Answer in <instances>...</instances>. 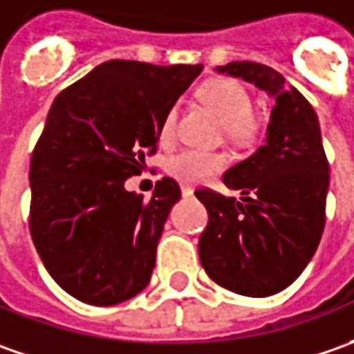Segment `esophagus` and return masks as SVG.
<instances>
[{"label":"esophagus","mask_w":354,"mask_h":354,"mask_svg":"<svg viewBox=\"0 0 354 354\" xmlns=\"http://www.w3.org/2000/svg\"><path fill=\"white\" fill-rule=\"evenodd\" d=\"M182 196H184V198L194 196V188H189V186H182Z\"/></svg>","instance_id":"obj_1"}]
</instances>
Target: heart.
Returning a JSON list of instances; mask_svg holds the SVG:
<instances>
[{"label":"heart","mask_w":354,"mask_h":354,"mask_svg":"<svg viewBox=\"0 0 354 354\" xmlns=\"http://www.w3.org/2000/svg\"><path fill=\"white\" fill-rule=\"evenodd\" d=\"M200 100L212 107L217 117L223 121L227 137L235 140H250L257 133V121L250 117V97L247 90L229 78H215L205 82L200 88ZM176 135V109H170L158 127L160 145H170ZM227 166L223 153L207 151H180L168 158L166 170L172 178L184 184H198L205 178L221 172Z\"/></svg>","instance_id":"1"}]
</instances>
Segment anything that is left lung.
I'll return each mask as SVG.
<instances>
[{
    "label": "left lung",
    "instance_id": "obj_1",
    "mask_svg": "<svg viewBox=\"0 0 354 354\" xmlns=\"http://www.w3.org/2000/svg\"><path fill=\"white\" fill-rule=\"evenodd\" d=\"M215 72L254 84L274 105L264 145L223 174V184L241 189L243 198L196 192L209 214L200 237V261L219 286L266 298L304 272L322 241L329 165L319 119L274 68L245 60Z\"/></svg>",
    "mask_w": 354,
    "mask_h": 354
}]
</instances>
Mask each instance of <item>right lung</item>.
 <instances>
[{"label":"right lung","instance_id":"obj_1","mask_svg":"<svg viewBox=\"0 0 354 354\" xmlns=\"http://www.w3.org/2000/svg\"><path fill=\"white\" fill-rule=\"evenodd\" d=\"M201 70L107 60L56 95L31 158L29 225L44 268L80 301L115 306L149 284L180 186L162 178L145 201L125 180Z\"/></svg>","mask_w":354,"mask_h":354}]
</instances>
